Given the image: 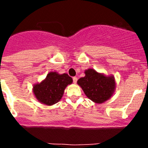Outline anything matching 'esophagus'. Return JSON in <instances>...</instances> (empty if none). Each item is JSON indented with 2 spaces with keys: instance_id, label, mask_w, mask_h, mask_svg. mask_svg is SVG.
Listing matches in <instances>:
<instances>
[{
  "instance_id": "34e87169",
  "label": "esophagus",
  "mask_w": 148,
  "mask_h": 148,
  "mask_svg": "<svg viewBox=\"0 0 148 148\" xmlns=\"http://www.w3.org/2000/svg\"><path fill=\"white\" fill-rule=\"evenodd\" d=\"M73 83H74V84H76L77 80H78V78H77V77H73Z\"/></svg>"
}]
</instances>
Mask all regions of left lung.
<instances>
[{
	"label": "left lung",
	"mask_w": 148,
	"mask_h": 148,
	"mask_svg": "<svg viewBox=\"0 0 148 148\" xmlns=\"http://www.w3.org/2000/svg\"><path fill=\"white\" fill-rule=\"evenodd\" d=\"M84 73L85 76L79 78L77 84L88 99L96 104H102L113 96L116 84L113 75H106L91 68Z\"/></svg>",
	"instance_id": "1"
}]
</instances>
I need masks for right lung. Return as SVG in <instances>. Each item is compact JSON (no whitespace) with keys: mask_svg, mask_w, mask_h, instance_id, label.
<instances>
[{"mask_svg":"<svg viewBox=\"0 0 148 148\" xmlns=\"http://www.w3.org/2000/svg\"><path fill=\"white\" fill-rule=\"evenodd\" d=\"M72 83L73 78L66 73L50 72L44 80L34 84L32 92L39 102L52 106L61 100L65 88Z\"/></svg>","mask_w":148,"mask_h":148,"instance_id":"add662e5","label":"right lung"}]
</instances>
